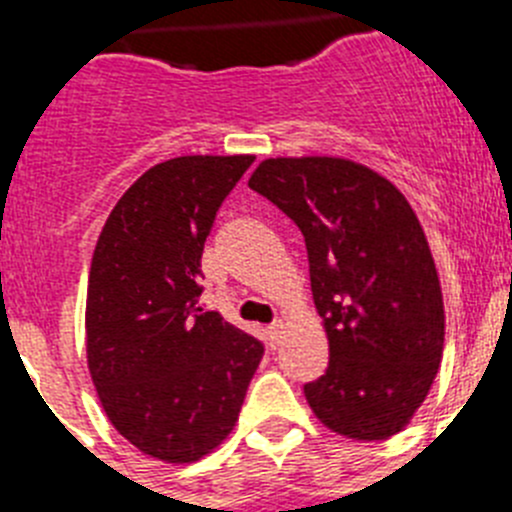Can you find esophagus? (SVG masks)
<instances>
[{"mask_svg":"<svg viewBox=\"0 0 512 512\" xmlns=\"http://www.w3.org/2000/svg\"><path fill=\"white\" fill-rule=\"evenodd\" d=\"M264 333H266V341H269V346L277 348L279 346V338H282V320L266 325Z\"/></svg>","mask_w":512,"mask_h":512,"instance_id":"34e87169","label":"esophagus"}]
</instances>
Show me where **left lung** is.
<instances>
[{"label":"left lung","instance_id":"obj_1","mask_svg":"<svg viewBox=\"0 0 512 512\" xmlns=\"http://www.w3.org/2000/svg\"><path fill=\"white\" fill-rule=\"evenodd\" d=\"M248 187L305 235L328 369L305 384L312 413L354 441L400 433L436 379L443 297L405 194L348 158H266Z\"/></svg>","mask_w":512,"mask_h":512}]
</instances>
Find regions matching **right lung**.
Segmentation results:
<instances>
[{
  "label": "right lung",
  "mask_w": 512,
  "mask_h": 512,
  "mask_svg": "<svg viewBox=\"0 0 512 512\" xmlns=\"http://www.w3.org/2000/svg\"><path fill=\"white\" fill-rule=\"evenodd\" d=\"M253 156H179L122 194L92 256L87 361L104 413L169 464L233 431L264 343L197 305L215 215Z\"/></svg>",
  "instance_id": "right-lung-1"
}]
</instances>
